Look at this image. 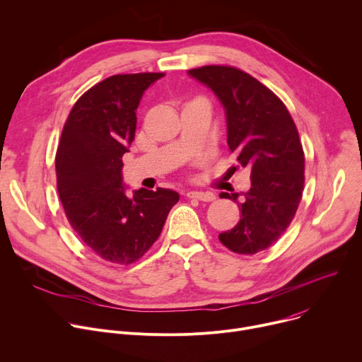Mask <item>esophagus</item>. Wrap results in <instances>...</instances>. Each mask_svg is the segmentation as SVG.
I'll use <instances>...</instances> for the list:
<instances>
[{"mask_svg": "<svg viewBox=\"0 0 362 362\" xmlns=\"http://www.w3.org/2000/svg\"><path fill=\"white\" fill-rule=\"evenodd\" d=\"M187 197L197 198V199H199V202H214V199H216V195L210 191H207V192H204V191H188Z\"/></svg>", "mask_w": 362, "mask_h": 362, "instance_id": "1", "label": "esophagus"}]
</instances>
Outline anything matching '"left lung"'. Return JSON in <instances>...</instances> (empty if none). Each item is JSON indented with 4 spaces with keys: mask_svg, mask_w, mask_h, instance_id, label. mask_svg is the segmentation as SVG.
<instances>
[{
    "mask_svg": "<svg viewBox=\"0 0 362 362\" xmlns=\"http://www.w3.org/2000/svg\"><path fill=\"white\" fill-rule=\"evenodd\" d=\"M188 74L223 105L230 152L250 168L249 191L220 194L237 203L242 216L218 238L234 253L255 255L284 234L300 203L305 155L296 125L284 102L246 71L204 66Z\"/></svg>",
    "mask_w": 362,
    "mask_h": 362,
    "instance_id": "left-lung-1",
    "label": "left lung"
}]
</instances>
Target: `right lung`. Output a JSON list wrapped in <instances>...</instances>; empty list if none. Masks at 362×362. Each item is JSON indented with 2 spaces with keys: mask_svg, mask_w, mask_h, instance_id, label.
<instances>
[{
  "mask_svg": "<svg viewBox=\"0 0 362 362\" xmlns=\"http://www.w3.org/2000/svg\"><path fill=\"white\" fill-rule=\"evenodd\" d=\"M164 73L110 76L80 98L56 153L60 202L82 242L102 259L129 264L156 242L180 194L139 188L128 195L122 156L136 131L145 90Z\"/></svg>",
  "mask_w": 362,
  "mask_h": 362,
  "instance_id": "right-lung-1",
  "label": "right lung"
}]
</instances>
